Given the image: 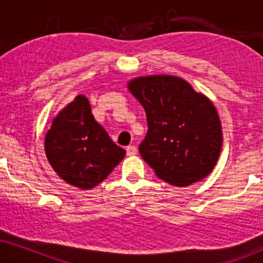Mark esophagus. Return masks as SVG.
<instances>
[{
    "instance_id": "obj_1",
    "label": "esophagus",
    "mask_w": 263,
    "mask_h": 263,
    "mask_svg": "<svg viewBox=\"0 0 263 263\" xmlns=\"http://www.w3.org/2000/svg\"><path fill=\"white\" fill-rule=\"evenodd\" d=\"M125 151L128 156H134V155L137 154V147H135L134 145H130V146H126Z\"/></svg>"
}]
</instances>
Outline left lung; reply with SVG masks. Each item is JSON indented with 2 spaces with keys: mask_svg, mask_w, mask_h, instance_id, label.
Masks as SVG:
<instances>
[{
  "mask_svg": "<svg viewBox=\"0 0 263 263\" xmlns=\"http://www.w3.org/2000/svg\"><path fill=\"white\" fill-rule=\"evenodd\" d=\"M128 89L146 113L148 129L139 152L156 176L174 186L209 176L223 141L213 103L179 77H139Z\"/></svg>",
  "mask_w": 263,
  "mask_h": 263,
  "instance_id": "obj_1",
  "label": "left lung"
}]
</instances>
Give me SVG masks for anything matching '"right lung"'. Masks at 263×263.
Returning <instances> with one entry per match:
<instances>
[{
    "mask_svg": "<svg viewBox=\"0 0 263 263\" xmlns=\"http://www.w3.org/2000/svg\"><path fill=\"white\" fill-rule=\"evenodd\" d=\"M45 152L58 176L83 190L99 185L125 155L95 121L84 95L54 117L45 137Z\"/></svg>",
    "mask_w": 263,
    "mask_h": 263,
    "instance_id": "obj_1",
    "label": "right lung"
}]
</instances>
